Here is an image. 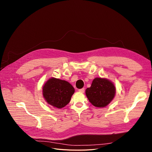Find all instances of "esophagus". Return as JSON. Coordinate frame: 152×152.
I'll return each mask as SVG.
<instances>
[{
  "mask_svg": "<svg viewBox=\"0 0 152 152\" xmlns=\"http://www.w3.org/2000/svg\"><path fill=\"white\" fill-rule=\"evenodd\" d=\"M78 91H79V92H80V93H84V92H85V88H82V89H79Z\"/></svg>",
  "mask_w": 152,
  "mask_h": 152,
  "instance_id": "34e87169",
  "label": "esophagus"
}]
</instances>
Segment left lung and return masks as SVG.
<instances>
[{"label":"left lung","mask_w":152,"mask_h":152,"mask_svg":"<svg viewBox=\"0 0 152 152\" xmlns=\"http://www.w3.org/2000/svg\"><path fill=\"white\" fill-rule=\"evenodd\" d=\"M85 93L92 104L97 107H103L114 99L115 88L109 80L97 77L93 80L90 87L86 88Z\"/></svg>","instance_id":"1"}]
</instances>
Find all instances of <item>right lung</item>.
I'll return each mask as SVG.
<instances>
[{"instance_id":"obj_1","label":"right lung","mask_w":152,"mask_h":152,"mask_svg":"<svg viewBox=\"0 0 152 152\" xmlns=\"http://www.w3.org/2000/svg\"><path fill=\"white\" fill-rule=\"evenodd\" d=\"M74 93L75 89L70 83L56 78L49 79L42 87V94L46 102L58 109L70 102Z\"/></svg>"}]
</instances>
